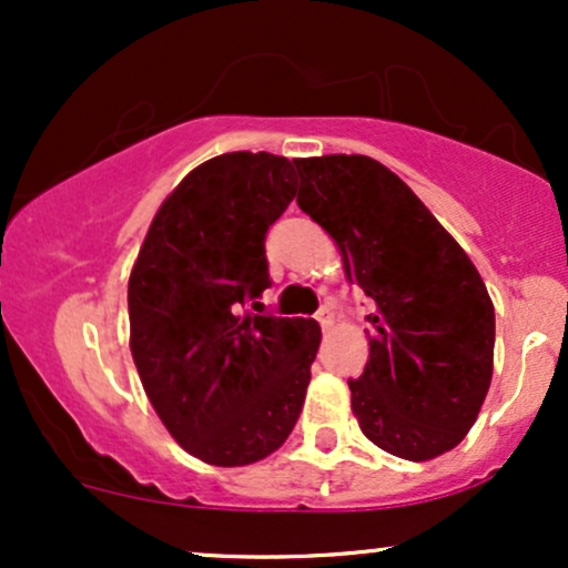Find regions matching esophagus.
<instances>
[{
    "label": "esophagus",
    "instance_id": "34e87169",
    "mask_svg": "<svg viewBox=\"0 0 568 568\" xmlns=\"http://www.w3.org/2000/svg\"><path fill=\"white\" fill-rule=\"evenodd\" d=\"M317 323H321V328L323 331H328L331 328V325H334V306H331V304H323L321 306V310H317Z\"/></svg>",
    "mask_w": 568,
    "mask_h": 568
}]
</instances>
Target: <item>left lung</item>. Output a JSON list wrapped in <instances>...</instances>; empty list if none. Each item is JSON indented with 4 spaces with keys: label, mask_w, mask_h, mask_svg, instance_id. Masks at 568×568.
I'll use <instances>...</instances> for the list:
<instances>
[{
    "label": "left lung",
    "mask_w": 568,
    "mask_h": 568,
    "mask_svg": "<svg viewBox=\"0 0 568 568\" xmlns=\"http://www.w3.org/2000/svg\"><path fill=\"white\" fill-rule=\"evenodd\" d=\"M296 202L342 247L374 298L371 355L349 379L366 438L400 459L452 452L478 419L494 368V304L459 243L382 162L293 160Z\"/></svg>",
    "instance_id": "left-lung-1"
}]
</instances>
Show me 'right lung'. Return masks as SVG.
I'll use <instances>...</instances> for the list:
<instances>
[{
	"label": "right lung",
	"instance_id": "right-lung-1",
	"mask_svg": "<svg viewBox=\"0 0 568 568\" xmlns=\"http://www.w3.org/2000/svg\"><path fill=\"white\" fill-rule=\"evenodd\" d=\"M296 162L230 152L173 189L130 272V352L168 433L207 465L283 446L302 414L321 325L262 312L266 232L296 197Z\"/></svg>",
	"mask_w": 568,
	"mask_h": 568
}]
</instances>
